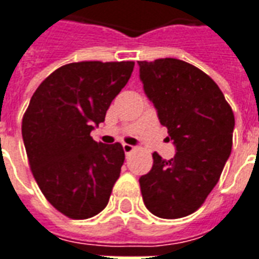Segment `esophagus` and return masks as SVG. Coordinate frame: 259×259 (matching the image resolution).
<instances>
[{
  "instance_id": "1",
  "label": "esophagus",
  "mask_w": 259,
  "mask_h": 259,
  "mask_svg": "<svg viewBox=\"0 0 259 259\" xmlns=\"http://www.w3.org/2000/svg\"><path fill=\"white\" fill-rule=\"evenodd\" d=\"M122 147H123V151H124V154H126V155L130 154L132 151H135V147H133V145H130V144H123Z\"/></svg>"
}]
</instances>
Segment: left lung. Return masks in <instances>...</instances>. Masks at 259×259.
Masks as SVG:
<instances>
[{
    "label": "left lung",
    "instance_id": "left-lung-1",
    "mask_svg": "<svg viewBox=\"0 0 259 259\" xmlns=\"http://www.w3.org/2000/svg\"><path fill=\"white\" fill-rule=\"evenodd\" d=\"M140 79L176 155L152 154L154 164L140 177L145 207L160 218L196 211L220 180L232 149L235 116L211 78L187 61H139Z\"/></svg>",
    "mask_w": 259,
    "mask_h": 259
}]
</instances>
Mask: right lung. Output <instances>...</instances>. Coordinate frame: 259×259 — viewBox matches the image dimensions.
I'll list each match as a JSON object with an SVG mask.
<instances>
[{"label": "right lung", "instance_id": "right-lung-1", "mask_svg": "<svg viewBox=\"0 0 259 259\" xmlns=\"http://www.w3.org/2000/svg\"><path fill=\"white\" fill-rule=\"evenodd\" d=\"M133 61H81L57 68L38 86L23 116L28 163L48 202L74 220L91 218L110 200L124 152L96 143L111 101L129 81Z\"/></svg>", "mask_w": 259, "mask_h": 259}]
</instances>
